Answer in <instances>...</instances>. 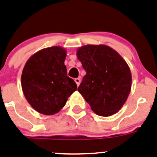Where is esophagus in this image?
Masks as SVG:
<instances>
[{
  "label": "esophagus",
  "mask_w": 157,
  "mask_h": 157,
  "mask_svg": "<svg viewBox=\"0 0 157 157\" xmlns=\"http://www.w3.org/2000/svg\"><path fill=\"white\" fill-rule=\"evenodd\" d=\"M75 82H76V84H77V86L80 85V78H76L75 79Z\"/></svg>",
  "instance_id": "1"
}]
</instances>
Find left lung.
Wrapping results in <instances>:
<instances>
[{
	"label": "left lung",
	"instance_id": "8db88e82",
	"mask_svg": "<svg viewBox=\"0 0 157 157\" xmlns=\"http://www.w3.org/2000/svg\"><path fill=\"white\" fill-rule=\"evenodd\" d=\"M86 75L78 91L97 115L117 113L128 98L131 73L118 52L105 44H87L77 50Z\"/></svg>",
	"mask_w": 157,
	"mask_h": 157
}]
</instances>
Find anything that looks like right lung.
<instances>
[{"label": "right lung", "mask_w": 157, "mask_h": 157, "mask_svg": "<svg viewBox=\"0 0 157 157\" xmlns=\"http://www.w3.org/2000/svg\"><path fill=\"white\" fill-rule=\"evenodd\" d=\"M66 57V49L53 46L38 51L24 66L22 91L36 112L48 116L57 113L77 90L74 80L67 76Z\"/></svg>", "instance_id": "right-lung-1"}]
</instances>
